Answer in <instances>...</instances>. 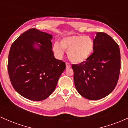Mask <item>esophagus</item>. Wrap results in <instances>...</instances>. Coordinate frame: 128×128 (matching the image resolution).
Here are the masks:
<instances>
[{
	"instance_id": "esophagus-1",
	"label": "esophagus",
	"mask_w": 128,
	"mask_h": 128,
	"mask_svg": "<svg viewBox=\"0 0 128 128\" xmlns=\"http://www.w3.org/2000/svg\"><path fill=\"white\" fill-rule=\"evenodd\" d=\"M71 67V64H69V63H66V69L70 68Z\"/></svg>"
}]
</instances>
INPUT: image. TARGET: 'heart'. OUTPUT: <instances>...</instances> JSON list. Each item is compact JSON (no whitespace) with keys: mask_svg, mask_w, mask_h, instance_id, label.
I'll return each instance as SVG.
<instances>
[{"mask_svg":"<svg viewBox=\"0 0 128 128\" xmlns=\"http://www.w3.org/2000/svg\"><path fill=\"white\" fill-rule=\"evenodd\" d=\"M54 52L58 56L68 51V57L76 64L83 63L91 57L94 50V42L91 37L86 36H72L63 38L60 43L55 42L53 45Z\"/></svg>","mask_w":128,"mask_h":128,"instance_id":"b5f03b06","label":"heart"}]
</instances>
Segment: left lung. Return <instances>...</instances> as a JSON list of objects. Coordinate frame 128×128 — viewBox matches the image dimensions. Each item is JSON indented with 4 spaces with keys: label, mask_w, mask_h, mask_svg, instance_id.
<instances>
[{
    "label": "left lung",
    "mask_w": 128,
    "mask_h": 128,
    "mask_svg": "<svg viewBox=\"0 0 128 128\" xmlns=\"http://www.w3.org/2000/svg\"><path fill=\"white\" fill-rule=\"evenodd\" d=\"M93 54L86 61L72 64L76 90L84 98L97 100L112 92L117 85L121 68L118 44L104 32H97Z\"/></svg>",
    "instance_id": "8db88e82"
}]
</instances>
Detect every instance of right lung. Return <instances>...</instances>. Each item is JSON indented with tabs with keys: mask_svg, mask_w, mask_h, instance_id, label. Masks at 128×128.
Returning a JSON list of instances; mask_svg holds the SVG:
<instances>
[{
	"mask_svg": "<svg viewBox=\"0 0 128 128\" xmlns=\"http://www.w3.org/2000/svg\"><path fill=\"white\" fill-rule=\"evenodd\" d=\"M52 36L35 28L20 36L11 45L8 74L12 86L20 95L42 101L52 94L65 63L55 58Z\"/></svg>",
	"mask_w": 128,
	"mask_h": 128,
	"instance_id": "add662e5",
	"label": "right lung"
}]
</instances>
